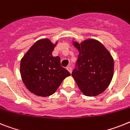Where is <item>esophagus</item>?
Returning a JSON list of instances; mask_svg holds the SVG:
<instances>
[{
	"label": "esophagus",
	"mask_w": 130,
	"mask_h": 130,
	"mask_svg": "<svg viewBox=\"0 0 130 130\" xmlns=\"http://www.w3.org/2000/svg\"><path fill=\"white\" fill-rule=\"evenodd\" d=\"M66 69H67L68 70V72H69L70 73V74H71L72 71V68L70 67V66H67V68H66Z\"/></svg>",
	"instance_id": "34e87169"
}]
</instances>
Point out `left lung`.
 Returning <instances> with one entry per match:
<instances>
[{
  "label": "left lung",
  "instance_id": "left-lung-1",
  "mask_svg": "<svg viewBox=\"0 0 130 130\" xmlns=\"http://www.w3.org/2000/svg\"><path fill=\"white\" fill-rule=\"evenodd\" d=\"M78 49V70L72 72L74 80L84 95L96 96L106 90L113 75L112 56L97 40L88 38L78 43L72 40Z\"/></svg>",
  "mask_w": 130,
  "mask_h": 130
}]
</instances>
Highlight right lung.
Segmentation results:
<instances>
[{
  "label": "right lung",
  "mask_w": 130,
  "mask_h": 130,
  "mask_svg": "<svg viewBox=\"0 0 130 130\" xmlns=\"http://www.w3.org/2000/svg\"><path fill=\"white\" fill-rule=\"evenodd\" d=\"M58 42L53 44L48 38L38 40L29 48L20 60L22 82L31 93L41 97L51 96L64 78L70 76L60 65V58L53 56Z\"/></svg>",
  "instance_id": "1"
}]
</instances>
